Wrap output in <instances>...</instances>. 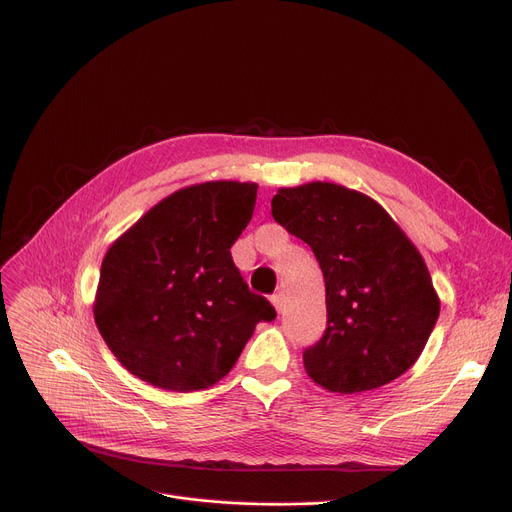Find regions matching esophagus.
Listing matches in <instances>:
<instances>
[{"label": "esophagus", "mask_w": 512, "mask_h": 512, "mask_svg": "<svg viewBox=\"0 0 512 512\" xmlns=\"http://www.w3.org/2000/svg\"><path fill=\"white\" fill-rule=\"evenodd\" d=\"M272 305L276 307L278 313H282V309H284V294H282V292L274 294V297H272Z\"/></svg>", "instance_id": "obj_1"}]
</instances>
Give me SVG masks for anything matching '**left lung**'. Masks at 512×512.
<instances>
[{
    "mask_svg": "<svg viewBox=\"0 0 512 512\" xmlns=\"http://www.w3.org/2000/svg\"><path fill=\"white\" fill-rule=\"evenodd\" d=\"M272 215L315 253L328 328L303 353L309 378L336 394L375 390L415 365L440 299L427 265L390 213L334 182L278 188Z\"/></svg>",
    "mask_w": 512,
    "mask_h": 512,
    "instance_id": "obj_1",
    "label": "left lung"
}]
</instances>
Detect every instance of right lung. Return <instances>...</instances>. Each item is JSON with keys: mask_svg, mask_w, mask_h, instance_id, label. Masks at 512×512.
I'll return each instance as SVG.
<instances>
[{"mask_svg": "<svg viewBox=\"0 0 512 512\" xmlns=\"http://www.w3.org/2000/svg\"><path fill=\"white\" fill-rule=\"evenodd\" d=\"M255 201V182L184 186L107 249L95 324L139 380L170 392L205 390L228 375L259 321L276 317L230 255Z\"/></svg>", "mask_w": 512, "mask_h": 512, "instance_id": "1", "label": "right lung"}]
</instances>
